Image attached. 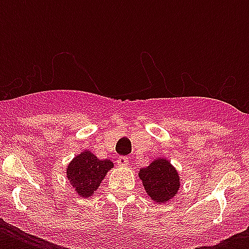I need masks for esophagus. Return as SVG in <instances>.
Returning a JSON list of instances; mask_svg holds the SVG:
<instances>
[{"label":"esophagus","mask_w":249,"mask_h":249,"mask_svg":"<svg viewBox=\"0 0 249 249\" xmlns=\"http://www.w3.org/2000/svg\"><path fill=\"white\" fill-rule=\"evenodd\" d=\"M116 163L119 164V165H128L129 164V158H126V156H120V158H117Z\"/></svg>","instance_id":"esophagus-1"}]
</instances>
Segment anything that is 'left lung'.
<instances>
[{"mask_svg":"<svg viewBox=\"0 0 249 249\" xmlns=\"http://www.w3.org/2000/svg\"><path fill=\"white\" fill-rule=\"evenodd\" d=\"M140 178L148 196L156 203H164L176 195L179 187L178 173L168 160L158 159L140 170Z\"/></svg>","mask_w":249,"mask_h":249,"instance_id":"obj_1","label":"left lung"}]
</instances>
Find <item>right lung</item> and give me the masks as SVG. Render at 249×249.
<instances>
[{"instance_id": "add662e5", "label": "right lung", "mask_w": 249, "mask_h": 249, "mask_svg": "<svg viewBox=\"0 0 249 249\" xmlns=\"http://www.w3.org/2000/svg\"><path fill=\"white\" fill-rule=\"evenodd\" d=\"M112 166V161L97 159V156L86 150L70 163L67 177L80 196L89 197Z\"/></svg>"}]
</instances>
